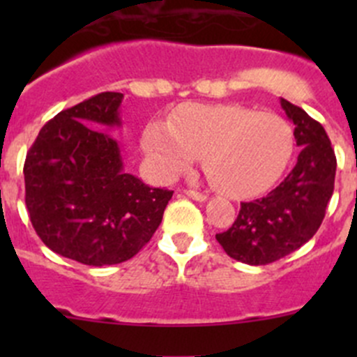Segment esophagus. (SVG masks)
Masks as SVG:
<instances>
[{
  "instance_id": "obj_1",
  "label": "esophagus",
  "mask_w": 357,
  "mask_h": 357,
  "mask_svg": "<svg viewBox=\"0 0 357 357\" xmlns=\"http://www.w3.org/2000/svg\"><path fill=\"white\" fill-rule=\"evenodd\" d=\"M185 193L190 197V199H193V200H197V202H205V200L208 199V197L205 195V193L195 192V190H185Z\"/></svg>"
}]
</instances>
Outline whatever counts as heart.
Masks as SVG:
<instances>
[{"instance_id": "obj_1", "label": "heart", "mask_w": 357, "mask_h": 357, "mask_svg": "<svg viewBox=\"0 0 357 357\" xmlns=\"http://www.w3.org/2000/svg\"><path fill=\"white\" fill-rule=\"evenodd\" d=\"M143 149L162 178L188 171L204 157V171L219 193L245 199L271 188L295 152L294 128L276 114L240 105H183L171 122H150Z\"/></svg>"}]
</instances>
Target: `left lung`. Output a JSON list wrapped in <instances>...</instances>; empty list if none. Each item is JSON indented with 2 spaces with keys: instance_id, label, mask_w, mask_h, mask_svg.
<instances>
[{
  "instance_id": "1",
  "label": "left lung",
  "mask_w": 357,
  "mask_h": 357,
  "mask_svg": "<svg viewBox=\"0 0 357 357\" xmlns=\"http://www.w3.org/2000/svg\"><path fill=\"white\" fill-rule=\"evenodd\" d=\"M301 153L290 174L262 199L242 202L236 221L215 235L229 257L262 266L285 257L314 236L333 195L337 158L323 126L280 98Z\"/></svg>"
}]
</instances>
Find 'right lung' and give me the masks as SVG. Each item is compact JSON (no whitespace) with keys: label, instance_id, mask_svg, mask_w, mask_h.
Segmentation results:
<instances>
[{"label":"right lung","instance_id":"add662e5","mask_svg":"<svg viewBox=\"0 0 357 357\" xmlns=\"http://www.w3.org/2000/svg\"><path fill=\"white\" fill-rule=\"evenodd\" d=\"M122 98L107 91L62 110L25 157V205L36 233L55 254L81 264L135 257L172 197L126 172L117 139L95 128L122 124Z\"/></svg>","mask_w":357,"mask_h":357}]
</instances>
